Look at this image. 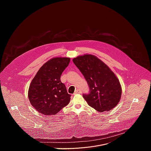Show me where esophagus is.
<instances>
[{
  "instance_id": "obj_1",
  "label": "esophagus",
  "mask_w": 151,
  "mask_h": 151,
  "mask_svg": "<svg viewBox=\"0 0 151 151\" xmlns=\"http://www.w3.org/2000/svg\"><path fill=\"white\" fill-rule=\"evenodd\" d=\"M81 93H82V91H81L80 90L77 89V90H76V91H75V93H74V94H81Z\"/></svg>"
}]
</instances>
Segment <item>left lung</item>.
I'll return each mask as SVG.
<instances>
[{"mask_svg":"<svg viewBox=\"0 0 151 151\" xmlns=\"http://www.w3.org/2000/svg\"><path fill=\"white\" fill-rule=\"evenodd\" d=\"M73 62L83 75L90 88L83 94L88 105L100 112L108 111L119 103L122 88L114 73L97 57L85 54L73 59Z\"/></svg>","mask_w":151,"mask_h":151,"instance_id":"obj_1","label":"left lung"}]
</instances>
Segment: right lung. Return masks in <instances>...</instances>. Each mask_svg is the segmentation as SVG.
I'll list each match as a JSON object with an SVG mask.
<instances>
[{"instance_id":"1","label":"right lung","mask_w":151,"mask_h":151,"mask_svg":"<svg viewBox=\"0 0 151 151\" xmlns=\"http://www.w3.org/2000/svg\"><path fill=\"white\" fill-rule=\"evenodd\" d=\"M70 61L68 57L51 58L39 69L32 79L28 97L31 104L40 114L54 115L70 102L71 95L60 80Z\"/></svg>"}]
</instances>
